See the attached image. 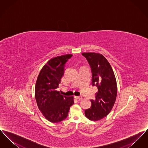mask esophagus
<instances>
[{"label":"esophagus","instance_id":"34e87169","mask_svg":"<svg viewBox=\"0 0 148 148\" xmlns=\"http://www.w3.org/2000/svg\"><path fill=\"white\" fill-rule=\"evenodd\" d=\"M74 98L77 99H79V100L82 99V96H74Z\"/></svg>","mask_w":148,"mask_h":148}]
</instances>
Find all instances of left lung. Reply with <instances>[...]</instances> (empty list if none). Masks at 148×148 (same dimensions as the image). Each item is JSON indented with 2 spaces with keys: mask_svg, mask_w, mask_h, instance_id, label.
<instances>
[{
  "mask_svg": "<svg viewBox=\"0 0 148 148\" xmlns=\"http://www.w3.org/2000/svg\"><path fill=\"white\" fill-rule=\"evenodd\" d=\"M89 64L92 72V84L98 88L95 100H91L92 106L85 110V115L92 121L106 116L113 108L117 95V84L113 69L102 54L95 53L82 54Z\"/></svg>",
  "mask_w": 148,
  "mask_h": 148,
  "instance_id": "1",
  "label": "left lung"
}]
</instances>
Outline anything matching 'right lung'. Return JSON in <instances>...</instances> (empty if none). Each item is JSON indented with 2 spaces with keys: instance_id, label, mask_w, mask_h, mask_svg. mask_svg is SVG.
<instances>
[{
  "instance_id": "add662e5",
  "label": "right lung",
  "mask_w": 148,
  "mask_h": 148,
  "mask_svg": "<svg viewBox=\"0 0 148 148\" xmlns=\"http://www.w3.org/2000/svg\"><path fill=\"white\" fill-rule=\"evenodd\" d=\"M72 56L66 54L50 59L43 66L36 82L37 106L44 116L53 123L65 119L74 103V97L64 96L56 90L63 76L65 64Z\"/></svg>"
}]
</instances>
